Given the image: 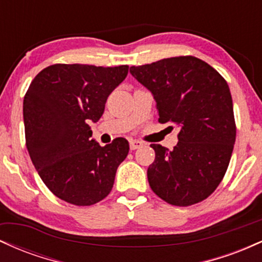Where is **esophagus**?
Instances as JSON below:
<instances>
[{"instance_id":"obj_1","label":"esophagus","mask_w":262,"mask_h":262,"mask_svg":"<svg viewBox=\"0 0 262 262\" xmlns=\"http://www.w3.org/2000/svg\"><path fill=\"white\" fill-rule=\"evenodd\" d=\"M129 145H130V150H135V149L141 148V146H143V143L139 140H130Z\"/></svg>"}]
</instances>
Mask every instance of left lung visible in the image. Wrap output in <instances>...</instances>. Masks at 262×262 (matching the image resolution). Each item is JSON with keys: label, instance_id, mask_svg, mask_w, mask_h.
<instances>
[{"label": "left lung", "instance_id": "8db88e82", "mask_svg": "<svg viewBox=\"0 0 262 262\" xmlns=\"http://www.w3.org/2000/svg\"><path fill=\"white\" fill-rule=\"evenodd\" d=\"M130 74L151 92L160 123H175L172 150L150 144L152 191L172 206H191L218 187L229 165L236 128L229 86L221 74L194 56H177L132 66Z\"/></svg>", "mask_w": 262, "mask_h": 262}]
</instances>
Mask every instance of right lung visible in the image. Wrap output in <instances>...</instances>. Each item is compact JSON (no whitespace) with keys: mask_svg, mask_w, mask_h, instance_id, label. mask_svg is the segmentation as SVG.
<instances>
[{"mask_svg":"<svg viewBox=\"0 0 262 262\" xmlns=\"http://www.w3.org/2000/svg\"><path fill=\"white\" fill-rule=\"evenodd\" d=\"M128 65L55 64L32 81L23 101L26 143L47 187L65 202L91 206L108 196L129 143L117 138L101 146L89 123L128 75Z\"/></svg>","mask_w":262,"mask_h":262,"instance_id":"right-lung-1","label":"right lung"}]
</instances>
